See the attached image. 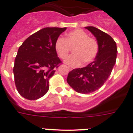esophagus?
Returning <instances> with one entry per match:
<instances>
[{"label": "esophagus", "mask_w": 133, "mask_h": 133, "mask_svg": "<svg viewBox=\"0 0 133 133\" xmlns=\"http://www.w3.org/2000/svg\"><path fill=\"white\" fill-rule=\"evenodd\" d=\"M68 69H69L70 70H72V68L71 67H69V66H68Z\"/></svg>", "instance_id": "1"}]
</instances>
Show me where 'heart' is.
Masks as SVG:
<instances>
[{
	"label": "heart",
	"instance_id": "heart-1",
	"mask_svg": "<svg viewBox=\"0 0 133 133\" xmlns=\"http://www.w3.org/2000/svg\"><path fill=\"white\" fill-rule=\"evenodd\" d=\"M73 53L65 61L70 66H79L82 62L89 63L94 60L99 52V44L97 39L88 36L86 31L75 29L67 34L66 38L59 37L55 43V51L60 58L65 60L68 56L71 49Z\"/></svg>",
	"mask_w": 133,
	"mask_h": 133
}]
</instances>
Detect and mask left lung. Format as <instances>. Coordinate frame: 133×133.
Returning <instances> with one entry per match:
<instances>
[{"instance_id": "obj_1", "label": "left lung", "mask_w": 133, "mask_h": 133, "mask_svg": "<svg viewBox=\"0 0 133 133\" xmlns=\"http://www.w3.org/2000/svg\"><path fill=\"white\" fill-rule=\"evenodd\" d=\"M99 44L94 61L86 67L75 68L68 73L67 82L78 93L89 94L99 89L111 73L117 57V46L111 36L94 26H85Z\"/></svg>"}]
</instances>
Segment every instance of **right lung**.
Masks as SVG:
<instances>
[{"mask_svg":"<svg viewBox=\"0 0 133 133\" xmlns=\"http://www.w3.org/2000/svg\"><path fill=\"white\" fill-rule=\"evenodd\" d=\"M66 27H46L31 34L19 46L15 59V86L22 97L29 100L42 97L49 91V80L54 68L62 62L55 43Z\"/></svg>","mask_w":133,"mask_h":133,"instance_id":"obj_1","label":"right lung"}]
</instances>
